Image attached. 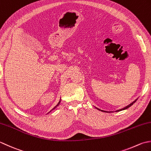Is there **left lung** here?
I'll return each instance as SVG.
<instances>
[{
    "instance_id": "left-lung-1",
    "label": "left lung",
    "mask_w": 151,
    "mask_h": 151,
    "mask_svg": "<svg viewBox=\"0 0 151 151\" xmlns=\"http://www.w3.org/2000/svg\"><path fill=\"white\" fill-rule=\"evenodd\" d=\"M138 99V98H136V100H135L134 101H132V103H130V104H128V106H125L124 107H123V108H122V109H118V110H116V111H115V112H116V111H122V110H124V109H128V107H130V106H132V105H133V104L136 102V101H137V100ZM95 108L96 109H97L98 110H99V111H102V112H106V113H111V112H114V111H104V110H101V109H99V108H98V107H95Z\"/></svg>"
}]
</instances>
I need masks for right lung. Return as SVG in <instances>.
I'll return each instance as SVG.
<instances>
[{
	"label": "right lung",
	"mask_w": 151,
	"mask_h": 151,
	"mask_svg": "<svg viewBox=\"0 0 151 151\" xmlns=\"http://www.w3.org/2000/svg\"><path fill=\"white\" fill-rule=\"evenodd\" d=\"M60 101H61V99H60V100H59V101H58V103L57 104V105L56 106H55L54 107H53V109H52L51 111H50V112H49V113H50L51 111H53V110H54L55 108H57V107H58V106H59V104H60Z\"/></svg>",
	"instance_id": "right-lung-1"
}]
</instances>
